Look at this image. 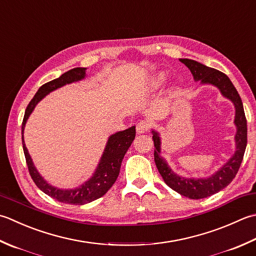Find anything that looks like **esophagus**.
I'll return each mask as SVG.
<instances>
[{
	"label": "esophagus",
	"mask_w": 256,
	"mask_h": 256,
	"mask_svg": "<svg viewBox=\"0 0 256 256\" xmlns=\"http://www.w3.org/2000/svg\"><path fill=\"white\" fill-rule=\"evenodd\" d=\"M148 128H150V123L148 121H141L136 125V132L138 134H143L145 132H148Z\"/></svg>",
	"instance_id": "34e87169"
}]
</instances>
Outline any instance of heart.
<instances>
[{"instance_id":"b5f03b06","label":"heart","mask_w":256,"mask_h":256,"mask_svg":"<svg viewBox=\"0 0 256 256\" xmlns=\"http://www.w3.org/2000/svg\"><path fill=\"white\" fill-rule=\"evenodd\" d=\"M164 81H165L164 73H158L156 75H154V76H152L148 83V90H150V91H155V90L161 88V85L164 83Z\"/></svg>"}]
</instances>
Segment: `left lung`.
<instances>
[{
    "mask_svg": "<svg viewBox=\"0 0 256 256\" xmlns=\"http://www.w3.org/2000/svg\"><path fill=\"white\" fill-rule=\"evenodd\" d=\"M180 61L188 68L195 82L200 81V83L203 85H213V86L218 88L222 96L230 100L234 104L235 108L234 124L236 126V133H235L234 136L235 152L223 166L220 168L216 172L208 178H184L174 173L173 170L168 164L166 160L161 156L162 142L161 138H160V133L155 131V130H152L155 146L154 161L155 164H156L160 174L162 175L164 182L172 190H174L175 192L180 193L183 196L192 200H198L211 196V195L226 188L232 182L235 175H236L240 166H241L248 143L246 118H245L242 100L240 98L236 88H234L233 83L228 78V75L218 71V70L208 68L206 65L194 61V60L180 58Z\"/></svg>",
    "mask_w": 256,
    "mask_h": 256,
    "instance_id": "8db88e82",
    "label": "left lung"
}]
</instances>
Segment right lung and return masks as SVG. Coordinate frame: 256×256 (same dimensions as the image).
Masks as SVG:
<instances>
[{"label":"right lung","mask_w":256,"mask_h":256,"mask_svg":"<svg viewBox=\"0 0 256 256\" xmlns=\"http://www.w3.org/2000/svg\"><path fill=\"white\" fill-rule=\"evenodd\" d=\"M85 76H86V68H75L65 72L61 76L53 80V81H50L42 85L31 100V102L28 103L26 110H25L22 123L23 151L25 158H26L28 172L31 174L34 183L36 184V186L42 192L56 200V201L75 205H83L95 201V200L103 196L112 188V185L116 181L120 174V168H121L124 155L128 152V148L131 146L133 140L135 138V126L112 134L108 140L101 160H100L92 176L80 186L68 190L53 186V185L45 181L42 175L38 173L32 161L31 155H30L26 146H25L23 133L30 115H31L40 101H42L48 93L66 84L81 81V80L85 78Z\"/></svg>","instance_id":"right-lung-1"}]
</instances>
